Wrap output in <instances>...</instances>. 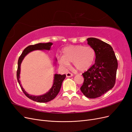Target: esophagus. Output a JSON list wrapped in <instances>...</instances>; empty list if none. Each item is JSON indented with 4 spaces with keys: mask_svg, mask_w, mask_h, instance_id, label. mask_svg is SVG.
<instances>
[{
    "mask_svg": "<svg viewBox=\"0 0 132 132\" xmlns=\"http://www.w3.org/2000/svg\"><path fill=\"white\" fill-rule=\"evenodd\" d=\"M66 76H67V78H70V77H73V74L70 73H69V72H68V73H67L66 74Z\"/></svg>",
    "mask_w": 132,
    "mask_h": 132,
    "instance_id": "esophagus-1",
    "label": "esophagus"
}]
</instances>
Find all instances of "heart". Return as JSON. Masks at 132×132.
Here are the masks:
<instances>
[{
	"label": "heart",
	"mask_w": 132,
	"mask_h": 132,
	"mask_svg": "<svg viewBox=\"0 0 132 132\" xmlns=\"http://www.w3.org/2000/svg\"><path fill=\"white\" fill-rule=\"evenodd\" d=\"M95 57V51L91 47L71 45L63 49L62 57L58 58V62L64 68H68L69 62H72L76 68L83 71L93 65Z\"/></svg>",
	"instance_id": "heart-1"
}]
</instances>
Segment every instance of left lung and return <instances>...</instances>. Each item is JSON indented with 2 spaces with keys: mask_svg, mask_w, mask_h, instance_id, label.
<instances>
[{
  "mask_svg": "<svg viewBox=\"0 0 132 132\" xmlns=\"http://www.w3.org/2000/svg\"><path fill=\"white\" fill-rule=\"evenodd\" d=\"M87 44L94 50V64L82 74L84 81L80 90L86 97L97 98L113 87L118 62L114 51L109 44L98 38L87 39Z\"/></svg>",
  "mask_w": 132,
  "mask_h": 132,
  "instance_id": "left-lung-1",
  "label": "left lung"
}]
</instances>
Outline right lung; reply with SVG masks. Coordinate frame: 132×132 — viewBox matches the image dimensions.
Segmentation results:
<instances>
[{"label":"right lung","mask_w":132,"mask_h":132,"mask_svg":"<svg viewBox=\"0 0 132 132\" xmlns=\"http://www.w3.org/2000/svg\"><path fill=\"white\" fill-rule=\"evenodd\" d=\"M53 43L52 42L48 43H39L37 44H36L34 45H30L29 46L27 47L26 48L23 50L22 54L20 56L19 60H18V70H17V79L18 82L23 92V93L26 96L29 98L30 99L34 101H36L37 102H49L51 100H52L59 93V92L61 90L62 82L64 80L66 77L65 74L61 75V74H55L54 76V80H53V83L52 86L51 88L49 90V91L47 92L45 94L39 95V96H35V95H31L28 94L27 92L23 89L22 87L20 81V67L21 64L24 59L26 55L29 54L30 52L32 51H36V50H47L50 51L51 50V47ZM57 59H55L54 64L57 62Z\"/></svg>","instance_id":"right-lung-1"}]
</instances>
